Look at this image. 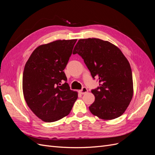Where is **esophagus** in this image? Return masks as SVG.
Returning a JSON list of instances; mask_svg holds the SVG:
<instances>
[{"label":"esophagus","mask_w":155,"mask_h":155,"mask_svg":"<svg viewBox=\"0 0 155 155\" xmlns=\"http://www.w3.org/2000/svg\"><path fill=\"white\" fill-rule=\"evenodd\" d=\"M79 92L81 94H85V93H87L88 92V89L86 87H83L81 90L79 91Z\"/></svg>","instance_id":"esophagus-1"}]
</instances>
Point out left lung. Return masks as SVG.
Listing matches in <instances>:
<instances>
[{
    "label": "left lung",
    "instance_id": "obj_1",
    "mask_svg": "<svg viewBox=\"0 0 155 155\" xmlns=\"http://www.w3.org/2000/svg\"><path fill=\"white\" fill-rule=\"evenodd\" d=\"M73 54L81 55L92 77L99 79L100 87L91 91V113L103 120L122 115L133 96L132 71L122 51L109 41L88 38L79 39Z\"/></svg>",
    "mask_w": 155,
    "mask_h": 155
}]
</instances>
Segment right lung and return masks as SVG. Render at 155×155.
<instances>
[{"mask_svg": "<svg viewBox=\"0 0 155 155\" xmlns=\"http://www.w3.org/2000/svg\"><path fill=\"white\" fill-rule=\"evenodd\" d=\"M76 41L57 40L41 45L26 63L23 95L31 111L45 122H54L69 114L78 98V92L70 90L66 83L63 72Z\"/></svg>", "mask_w": 155, "mask_h": 155, "instance_id": "right-lung-1", "label": "right lung"}]
</instances>
